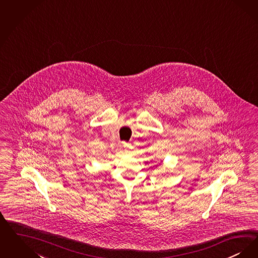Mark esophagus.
<instances>
[{"instance_id":"esophagus-1","label":"esophagus","mask_w":258,"mask_h":258,"mask_svg":"<svg viewBox=\"0 0 258 258\" xmlns=\"http://www.w3.org/2000/svg\"><path fill=\"white\" fill-rule=\"evenodd\" d=\"M122 147L124 148V151H128V150L132 148V145H131V143L123 142V143H122Z\"/></svg>"}]
</instances>
